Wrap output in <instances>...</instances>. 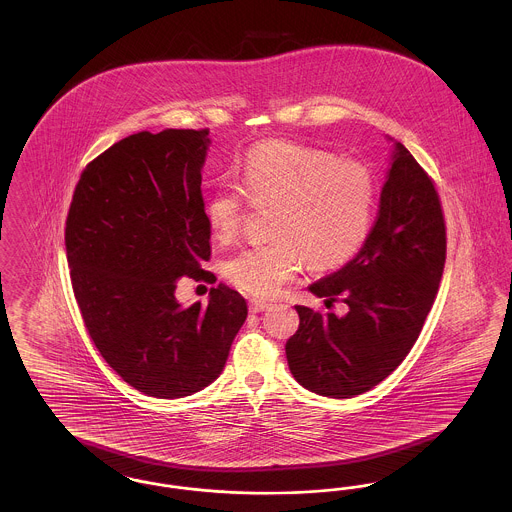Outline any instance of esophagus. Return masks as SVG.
Here are the masks:
<instances>
[{
    "label": "esophagus",
    "instance_id": "34e87169",
    "mask_svg": "<svg viewBox=\"0 0 512 512\" xmlns=\"http://www.w3.org/2000/svg\"><path fill=\"white\" fill-rule=\"evenodd\" d=\"M270 307V303L268 301H261V299H251L249 301V313H263L265 309H268Z\"/></svg>",
    "mask_w": 512,
    "mask_h": 512
}]
</instances>
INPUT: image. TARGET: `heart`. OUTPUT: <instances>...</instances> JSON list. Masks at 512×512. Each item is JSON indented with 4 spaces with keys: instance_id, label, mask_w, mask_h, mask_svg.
<instances>
[{
    "instance_id": "b5f03b06",
    "label": "heart",
    "mask_w": 512,
    "mask_h": 512,
    "mask_svg": "<svg viewBox=\"0 0 512 512\" xmlns=\"http://www.w3.org/2000/svg\"><path fill=\"white\" fill-rule=\"evenodd\" d=\"M238 172L242 188L219 184L205 201L217 240L238 234L245 195L253 203H278L272 220L276 240L245 247L224 265V276L242 292L270 297L305 259L313 268L340 267L365 244L378 186L363 163L290 140H267L245 153Z\"/></svg>"
}]
</instances>
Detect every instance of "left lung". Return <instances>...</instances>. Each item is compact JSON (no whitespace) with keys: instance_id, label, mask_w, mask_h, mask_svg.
I'll list each match as a JSON object with an SVG mask.
<instances>
[{"instance_id":"obj_1","label":"left lung","mask_w":512,"mask_h":512,"mask_svg":"<svg viewBox=\"0 0 512 512\" xmlns=\"http://www.w3.org/2000/svg\"><path fill=\"white\" fill-rule=\"evenodd\" d=\"M445 220L432 178L393 142L376 222L361 251L309 292L347 313L297 305L286 343L293 378L324 397L349 399L378 386L413 349L445 265Z\"/></svg>"}]
</instances>
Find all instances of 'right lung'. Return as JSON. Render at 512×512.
Listing matches in <instances>:
<instances>
[{
	"mask_svg": "<svg viewBox=\"0 0 512 512\" xmlns=\"http://www.w3.org/2000/svg\"><path fill=\"white\" fill-rule=\"evenodd\" d=\"M209 130L138 132L80 174L65 228L74 297L101 357L126 384L178 399L207 388L247 318L245 299L211 288L182 307V276L217 280L201 195Z\"/></svg>",
	"mask_w": 512,
	"mask_h": 512,
	"instance_id": "obj_1",
	"label": "right lung"
}]
</instances>
